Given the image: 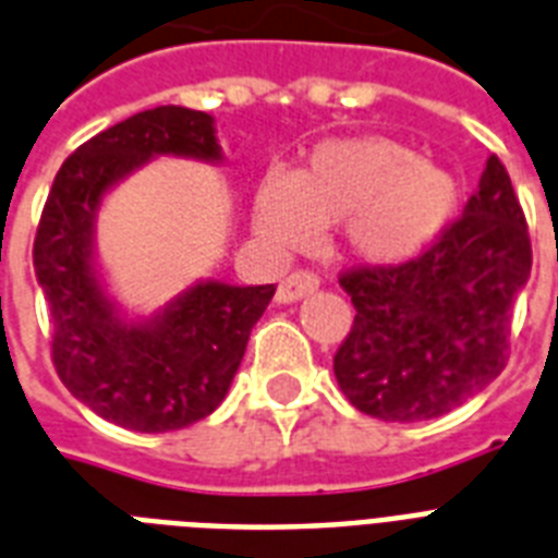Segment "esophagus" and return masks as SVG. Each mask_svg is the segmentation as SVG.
<instances>
[{"instance_id": "34e87169", "label": "esophagus", "mask_w": 558, "mask_h": 558, "mask_svg": "<svg viewBox=\"0 0 558 558\" xmlns=\"http://www.w3.org/2000/svg\"><path fill=\"white\" fill-rule=\"evenodd\" d=\"M318 287H320L318 271L298 269V271H292V275H287V278L280 280L278 301L280 303H292V301H298V298H303V294L315 292Z\"/></svg>"}]
</instances>
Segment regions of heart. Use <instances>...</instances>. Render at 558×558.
<instances>
[{"instance_id":"heart-1","label":"heart","mask_w":558,"mask_h":558,"mask_svg":"<svg viewBox=\"0 0 558 558\" xmlns=\"http://www.w3.org/2000/svg\"><path fill=\"white\" fill-rule=\"evenodd\" d=\"M459 208V183L392 140H335L298 174H269L255 194V229L271 246H310L320 223L347 226L352 252L398 264L427 248Z\"/></svg>"}]
</instances>
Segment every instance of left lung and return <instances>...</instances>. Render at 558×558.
Here are the masks:
<instances>
[{
  "label": "left lung",
  "instance_id": "8db88e82",
  "mask_svg": "<svg viewBox=\"0 0 558 558\" xmlns=\"http://www.w3.org/2000/svg\"><path fill=\"white\" fill-rule=\"evenodd\" d=\"M530 266L522 203L490 154L464 211L427 248L338 275L355 306L332 361L343 396L381 421L438 418L464 404L505 369Z\"/></svg>",
  "mask_w": 558,
  "mask_h": 558
}]
</instances>
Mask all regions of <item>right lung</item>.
Segmentation results:
<instances>
[{
  "mask_svg": "<svg viewBox=\"0 0 558 558\" xmlns=\"http://www.w3.org/2000/svg\"><path fill=\"white\" fill-rule=\"evenodd\" d=\"M151 154L220 160L206 111H140L76 148L53 177L34 238L59 381L117 427L171 433L211 415L246 352L269 287L197 283L148 324H122L90 266L99 197Z\"/></svg>",
  "mask_w": 558,
  "mask_h": 558,
  "instance_id": "1",
  "label": "right lung"
}]
</instances>
